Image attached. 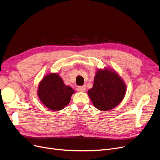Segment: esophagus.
Instances as JSON below:
<instances>
[{
	"label": "esophagus",
	"instance_id": "obj_1",
	"mask_svg": "<svg viewBox=\"0 0 160 160\" xmlns=\"http://www.w3.org/2000/svg\"><path fill=\"white\" fill-rule=\"evenodd\" d=\"M86 86H78L77 88V89L78 91H80V92H83L86 91Z\"/></svg>",
	"mask_w": 160,
	"mask_h": 160
}]
</instances>
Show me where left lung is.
Segmentation results:
<instances>
[{"label": "left lung", "instance_id": "obj_1", "mask_svg": "<svg viewBox=\"0 0 160 160\" xmlns=\"http://www.w3.org/2000/svg\"><path fill=\"white\" fill-rule=\"evenodd\" d=\"M126 85L113 71L99 69L94 78L93 88L88 93L98 110L108 111L118 105L126 93Z\"/></svg>", "mask_w": 160, "mask_h": 160}]
</instances>
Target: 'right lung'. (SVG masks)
I'll list each match as a JSON object with an SVG mask.
<instances>
[{
	"label": "right lung",
	"mask_w": 160,
	"mask_h": 160,
	"mask_svg": "<svg viewBox=\"0 0 160 160\" xmlns=\"http://www.w3.org/2000/svg\"><path fill=\"white\" fill-rule=\"evenodd\" d=\"M74 91L64 84L63 80L56 73L49 74L39 83L38 95L45 106L53 111L61 110L71 100Z\"/></svg>",
	"instance_id": "add662e5"
}]
</instances>
